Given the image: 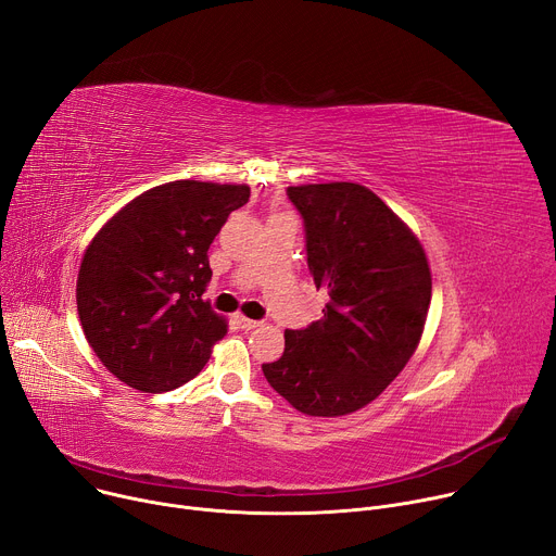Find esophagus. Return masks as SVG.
<instances>
[{"label": "esophagus", "instance_id": "1", "mask_svg": "<svg viewBox=\"0 0 556 556\" xmlns=\"http://www.w3.org/2000/svg\"><path fill=\"white\" fill-rule=\"evenodd\" d=\"M235 321H237V326H239L241 330H252V328H257V326H260V321H255V319H248V317H243V315H237V317H235Z\"/></svg>", "mask_w": 556, "mask_h": 556}]
</instances>
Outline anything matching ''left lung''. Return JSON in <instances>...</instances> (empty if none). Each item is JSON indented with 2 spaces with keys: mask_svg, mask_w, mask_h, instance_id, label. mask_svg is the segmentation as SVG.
Returning <instances> with one entry per match:
<instances>
[{
  "mask_svg": "<svg viewBox=\"0 0 556 556\" xmlns=\"http://www.w3.org/2000/svg\"><path fill=\"white\" fill-rule=\"evenodd\" d=\"M304 217L308 268L330 301L304 330H286L268 383L299 413L350 415L375 401L419 345L432 296L426 250L366 186H290Z\"/></svg>",
  "mask_w": 556,
  "mask_h": 556,
  "instance_id": "obj_1",
  "label": "left lung"
}]
</instances>
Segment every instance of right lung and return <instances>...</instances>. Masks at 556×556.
<instances>
[{
	"instance_id": "right-lung-1",
	"label": "right lung",
	"mask_w": 556,
	"mask_h": 556,
	"mask_svg": "<svg viewBox=\"0 0 556 556\" xmlns=\"http://www.w3.org/2000/svg\"><path fill=\"white\" fill-rule=\"evenodd\" d=\"M250 197L245 184L179 179L150 188L88 243L77 313L94 355L141 392H168L201 372L228 324L201 299L208 248Z\"/></svg>"
}]
</instances>
